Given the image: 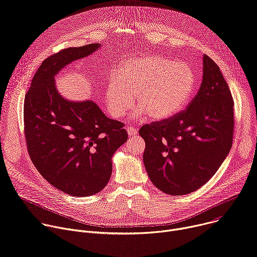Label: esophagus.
<instances>
[{
  "mask_svg": "<svg viewBox=\"0 0 257 257\" xmlns=\"http://www.w3.org/2000/svg\"><path fill=\"white\" fill-rule=\"evenodd\" d=\"M127 132H128V135H129V136H135V135H137V133H138V129H136V128L130 126V127L127 128Z\"/></svg>",
  "mask_w": 257,
  "mask_h": 257,
  "instance_id": "obj_1",
  "label": "esophagus"
}]
</instances>
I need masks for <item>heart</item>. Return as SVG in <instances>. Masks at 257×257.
I'll use <instances>...</instances> for the list:
<instances>
[{"instance_id": "obj_1", "label": "heart", "mask_w": 257, "mask_h": 257, "mask_svg": "<svg viewBox=\"0 0 257 257\" xmlns=\"http://www.w3.org/2000/svg\"><path fill=\"white\" fill-rule=\"evenodd\" d=\"M116 78L105 86L104 101L114 118L123 117L136 94L140 106L137 115L151 119L169 118L185 106L196 83L192 67L185 62L150 55L128 59L118 65Z\"/></svg>"}]
</instances>
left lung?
Instances as JSON below:
<instances>
[{"label":"left lung","instance_id":"left-lung-1","mask_svg":"<svg viewBox=\"0 0 257 257\" xmlns=\"http://www.w3.org/2000/svg\"><path fill=\"white\" fill-rule=\"evenodd\" d=\"M234 100L218 66L203 56L200 88L187 108L143 125V162L153 184L164 193H191L215 174L232 148Z\"/></svg>","mask_w":257,"mask_h":257}]
</instances>
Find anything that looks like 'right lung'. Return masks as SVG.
Masks as SVG:
<instances>
[{"instance_id": "add662e5", "label": "right lung", "mask_w": 257, "mask_h": 257, "mask_svg": "<svg viewBox=\"0 0 257 257\" xmlns=\"http://www.w3.org/2000/svg\"><path fill=\"white\" fill-rule=\"evenodd\" d=\"M99 47L68 48L47 58L24 99V134L33 165L52 186L77 197L105 187L112 157L128 139L124 124L107 118L94 101L68 100L56 88L55 76L65 66Z\"/></svg>"}]
</instances>
